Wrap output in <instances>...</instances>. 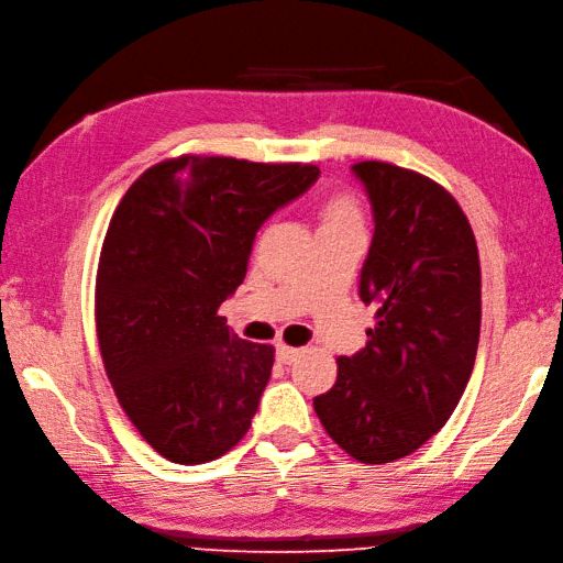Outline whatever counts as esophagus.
I'll return each instance as SVG.
<instances>
[{"label": "esophagus", "mask_w": 563, "mask_h": 563, "mask_svg": "<svg viewBox=\"0 0 563 563\" xmlns=\"http://www.w3.org/2000/svg\"><path fill=\"white\" fill-rule=\"evenodd\" d=\"M298 356H301V352H298V349H294V346H286V344L277 346V358L282 361V364H294Z\"/></svg>", "instance_id": "obj_1"}]
</instances>
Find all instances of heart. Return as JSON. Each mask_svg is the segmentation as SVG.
<instances>
[{
	"instance_id": "1",
	"label": "heart",
	"mask_w": 563,
	"mask_h": 563,
	"mask_svg": "<svg viewBox=\"0 0 563 563\" xmlns=\"http://www.w3.org/2000/svg\"><path fill=\"white\" fill-rule=\"evenodd\" d=\"M340 221H358L356 205L344 195L330 199L322 214V223H340Z\"/></svg>"
}]
</instances>
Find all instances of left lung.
Wrapping results in <instances>:
<instances>
[{
  "label": "left lung",
  "mask_w": 563,
  "mask_h": 563,
  "mask_svg": "<svg viewBox=\"0 0 563 563\" xmlns=\"http://www.w3.org/2000/svg\"><path fill=\"white\" fill-rule=\"evenodd\" d=\"M376 231L361 301L376 328L313 399L330 439L366 465L415 453L451 419L477 358L482 269L467 217L443 185L383 161H361Z\"/></svg>",
  "instance_id": "obj_1"
}]
</instances>
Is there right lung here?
<instances>
[{
  "mask_svg": "<svg viewBox=\"0 0 563 563\" xmlns=\"http://www.w3.org/2000/svg\"><path fill=\"white\" fill-rule=\"evenodd\" d=\"M320 176L313 164L178 156L124 192L96 274V332L118 402L178 465L239 443L274 346L239 340L219 306L247 272L257 229Z\"/></svg>",
  "mask_w": 563,
  "mask_h": 563,
  "instance_id": "right-lung-1",
  "label": "right lung"
}]
</instances>
